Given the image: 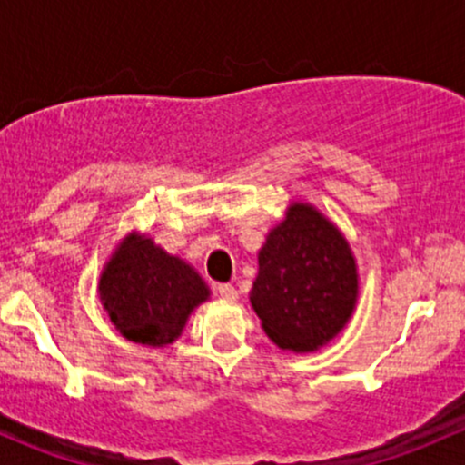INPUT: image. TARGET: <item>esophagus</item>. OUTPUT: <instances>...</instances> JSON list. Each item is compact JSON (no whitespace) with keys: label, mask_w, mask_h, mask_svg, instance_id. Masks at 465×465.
I'll use <instances>...</instances> for the list:
<instances>
[{"label":"esophagus","mask_w":465,"mask_h":465,"mask_svg":"<svg viewBox=\"0 0 465 465\" xmlns=\"http://www.w3.org/2000/svg\"><path fill=\"white\" fill-rule=\"evenodd\" d=\"M215 292H218L220 299H224V302H236V299H238L236 288H233V285H229V283H220L218 288H215Z\"/></svg>","instance_id":"esophagus-1"}]
</instances>
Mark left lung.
I'll use <instances>...</instances> for the list:
<instances>
[{
  "instance_id": "8db88e82",
  "label": "left lung",
  "mask_w": 465,
  "mask_h": 465,
  "mask_svg": "<svg viewBox=\"0 0 465 465\" xmlns=\"http://www.w3.org/2000/svg\"><path fill=\"white\" fill-rule=\"evenodd\" d=\"M358 261L344 233L311 203H290L267 232L250 303L279 349L312 353L353 317Z\"/></svg>"
}]
</instances>
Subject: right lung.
<instances>
[{
  "instance_id": "obj_1",
  "label": "right lung",
  "mask_w": 465,
  "mask_h": 465,
  "mask_svg": "<svg viewBox=\"0 0 465 465\" xmlns=\"http://www.w3.org/2000/svg\"><path fill=\"white\" fill-rule=\"evenodd\" d=\"M209 297V285L191 262L142 232L121 238L98 276V299L116 331L153 349L173 344Z\"/></svg>"
}]
</instances>
